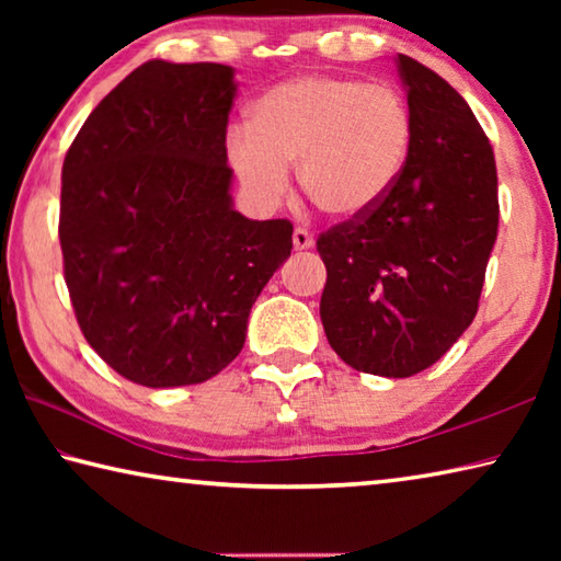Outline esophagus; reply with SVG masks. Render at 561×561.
<instances>
[{"label":"esophagus","mask_w":561,"mask_h":561,"mask_svg":"<svg viewBox=\"0 0 561 561\" xmlns=\"http://www.w3.org/2000/svg\"><path fill=\"white\" fill-rule=\"evenodd\" d=\"M291 242H294V250L304 252V250H311V247H314V237H311V232L304 230V227H297L291 234Z\"/></svg>","instance_id":"34e87169"}]
</instances>
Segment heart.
<instances>
[{"instance_id": "obj_1", "label": "heart", "mask_w": 561, "mask_h": 561, "mask_svg": "<svg viewBox=\"0 0 561 561\" xmlns=\"http://www.w3.org/2000/svg\"><path fill=\"white\" fill-rule=\"evenodd\" d=\"M413 121L388 87L301 73L254 101L250 126L227 138V163L250 201L270 210L297 165L304 195L336 220H360L393 193L411 156Z\"/></svg>"}]
</instances>
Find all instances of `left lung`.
I'll return each instance as SVG.
<instances>
[{"mask_svg":"<svg viewBox=\"0 0 561 561\" xmlns=\"http://www.w3.org/2000/svg\"><path fill=\"white\" fill-rule=\"evenodd\" d=\"M396 69L413 121L411 156L378 210L319 237V314L351 368L408 378L478 314L500 205L495 156L465 99L411 56L398 54Z\"/></svg>","mask_w":561,"mask_h":561,"instance_id":"8db88e82","label":"left lung"}]
</instances>
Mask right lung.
I'll list each match as a JSON object with an SVG mask.
<instances>
[{
    "label": "right lung",
    "mask_w": 561,
    "mask_h": 561,
    "mask_svg": "<svg viewBox=\"0 0 561 561\" xmlns=\"http://www.w3.org/2000/svg\"><path fill=\"white\" fill-rule=\"evenodd\" d=\"M225 64L146 61L83 123L61 170L64 277L91 348L133 383H203L244 346L291 222L232 203Z\"/></svg>",
    "instance_id": "1"
}]
</instances>
